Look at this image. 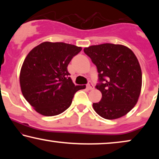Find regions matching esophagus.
<instances>
[{
	"label": "esophagus",
	"instance_id": "esophagus-1",
	"mask_svg": "<svg viewBox=\"0 0 159 159\" xmlns=\"http://www.w3.org/2000/svg\"><path fill=\"white\" fill-rule=\"evenodd\" d=\"M87 88H88V90H93V89H94V86H93L92 82H88V84H87Z\"/></svg>",
	"mask_w": 159,
	"mask_h": 159
}]
</instances>
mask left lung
<instances>
[{"instance_id": "obj_1", "label": "left lung", "mask_w": 159, "mask_h": 159, "mask_svg": "<svg viewBox=\"0 0 159 159\" xmlns=\"http://www.w3.org/2000/svg\"><path fill=\"white\" fill-rule=\"evenodd\" d=\"M84 52L97 66L102 93L95 111L106 119H116L129 112L138 101L142 71L136 56L123 45L103 43L84 48Z\"/></svg>"}]
</instances>
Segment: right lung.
<instances>
[{"label": "right lung", "mask_w": 159, "mask_h": 159, "mask_svg": "<svg viewBox=\"0 0 159 159\" xmlns=\"http://www.w3.org/2000/svg\"><path fill=\"white\" fill-rule=\"evenodd\" d=\"M82 48L64 43L44 42L27 54L19 82L23 96L46 116L61 114L71 106L75 93L85 85L73 83L67 66Z\"/></svg>", "instance_id": "1"}]
</instances>
